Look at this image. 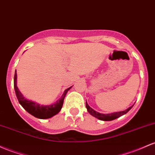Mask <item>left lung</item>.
Listing matches in <instances>:
<instances>
[{
  "label": "left lung",
  "mask_w": 155,
  "mask_h": 155,
  "mask_svg": "<svg viewBox=\"0 0 155 155\" xmlns=\"http://www.w3.org/2000/svg\"><path fill=\"white\" fill-rule=\"evenodd\" d=\"M133 106L134 105H132V106L130 107L127 108V110H124V111L115 112V113H108V114H103V113H98V112H97L96 110H93V109H92L91 107L88 105V104L87 103V101H86V107H87V110L88 113L91 114V115L94 116L95 118L99 119V120H104V121H109V120H115V119L118 118L119 117L125 115L126 113H127L129 111H130Z\"/></svg>",
  "instance_id": "8db88e82"
}]
</instances>
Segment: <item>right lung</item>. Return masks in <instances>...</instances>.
I'll return each mask as SVG.
<instances>
[{
  "mask_svg": "<svg viewBox=\"0 0 155 155\" xmlns=\"http://www.w3.org/2000/svg\"><path fill=\"white\" fill-rule=\"evenodd\" d=\"M14 87L15 93H16V96L18 98V101H19L20 104L23 107V108L32 115L33 116L36 117L37 118L40 119H47L50 118L51 117L57 115V113H59L62 107L64 102V98L67 94L68 91L72 87V86L66 89L64 91V93L62 94V97L56 101L55 103L51 104L48 105H42L40 104L39 103L35 102V101H31V100L27 99L23 96L21 92L19 91L18 86H17V72L15 71V77H14Z\"/></svg>",
  "mask_w": 155,
  "mask_h": 155,
  "instance_id": "add662e5",
  "label": "right lung"
}]
</instances>
